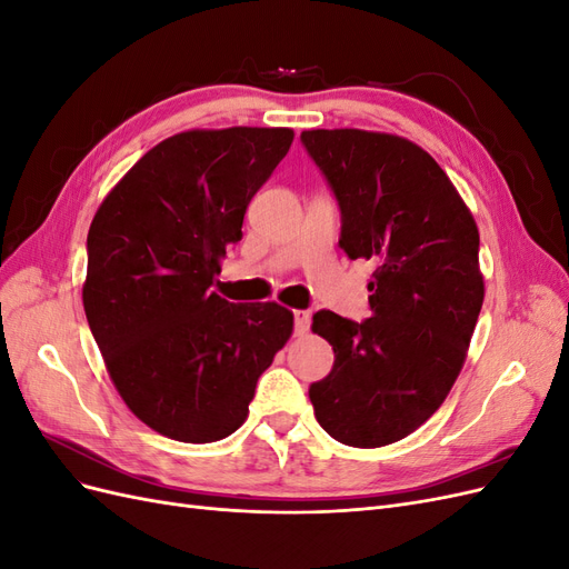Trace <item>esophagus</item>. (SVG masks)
I'll return each instance as SVG.
<instances>
[{
	"label": "esophagus",
	"mask_w": 569,
	"mask_h": 569,
	"mask_svg": "<svg viewBox=\"0 0 569 569\" xmlns=\"http://www.w3.org/2000/svg\"><path fill=\"white\" fill-rule=\"evenodd\" d=\"M308 327H311V313L308 311H295V332L306 335Z\"/></svg>",
	"instance_id": "esophagus-1"
}]
</instances>
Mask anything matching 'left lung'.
<instances>
[{"label": "left lung", "instance_id": "left-lung-1", "mask_svg": "<svg viewBox=\"0 0 569 569\" xmlns=\"http://www.w3.org/2000/svg\"><path fill=\"white\" fill-rule=\"evenodd\" d=\"M301 144L339 203V247L375 263L368 320L313 316L335 366L308 396L332 439L377 449L432 418L465 363L485 301L477 222L441 166L403 137L303 130Z\"/></svg>", "mask_w": 569, "mask_h": 569}]
</instances>
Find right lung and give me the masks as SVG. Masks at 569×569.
Returning a JSON list of instances; mask_svg holds the SVG:
<instances>
[{"mask_svg":"<svg viewBox=\"0 0 569 569\" xmlns=\"http://www.w3.org/2000/svg\"><path fill=\"white\" fill-rule=\"evenodd\" d=\"M289 128L187 130L149 149L101 201L82 306L120 399L153 432L211 443L242 427L258 377L295 330L280 303L213 291Z\"/></svg>","mask_w":569,"mask_h":569,"instance_id":"add662e5","label":"right lung"}]
</instances>
